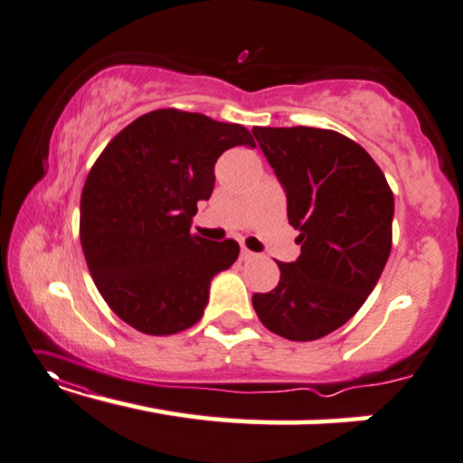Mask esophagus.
I'll use <instances>...</instances> for the list:
<instances>
[{
    "label": "esophagus",
    "instance_id": "1",
    "mask_svg": "<svg viewBox=\"0 0 463 463\" xmlns=\"http://www.w3.org/2000/svg\"><path fill=\"white\" fill-rule=\"evenodd\" d=\"M251 258H255V253L250 251V250H245V247H243V250H241V260L247 261V260H251Z\"/></svg>",
    "mask_w": 463,
    "mask_h": 463
}]
</instances>
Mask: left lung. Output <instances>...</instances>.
I'll return each mask as SVG.
<instances>
[{"mask_svg": "<svg viewBox=\"0 0 463 463\" xmlns=\"http://www.w3.org/2000/svg\"><path fill=\"white\" fill-rule=\"evenodd\" d=\"M287 195L299 258L282 264L270 293H255L261 324L288 341H316L368 299L392 243L395 202L368 151L326 128L253 127Z\"/></svg>", "mask_w": 463, "mask_h": 463, "instance_id": "left-lung-1", "label": "left lung"}]
</instances>
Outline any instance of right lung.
<instances>
[{"label":"right lung","instance_id":"obj_1","mask_svg":"<svg viewBox=\"0 0 463 463\" xmlns=\"http://www.w3.org/2000/svg\"><path fill=\"white\" fill-rule=\"evenodd\" d=\"M251 145L241 124L156 109L122 128L89 172L80 195V245L114 314L145 335L193 326L210 282L239 258V243L191 232L197 202L213 191V164Z\"/></svg>","mask_w":463,"mask_h":463}]
</instances>
